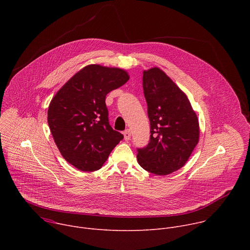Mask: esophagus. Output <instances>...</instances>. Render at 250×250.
I'll list each match as a JSON object with an SVG mask.
<instances>
[{
    "label": "esophagus",
    "instance_id": "34e87169",
    "mask_svg": "<svg viewBox=\"0 0 250 250\" xmlns=\"http://www.w3.org/2000/svg\"><path fill=\"white\" fill-rule=\"evenodd\" d=\"M124 136H125V140H129L130 139V136H131V133H130V130L129 129H125L124 131Z\"/></svg>",
    "mask_w": 250,
    "mask_h": 250
}]
</instances>
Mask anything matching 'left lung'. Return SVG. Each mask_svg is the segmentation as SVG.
Segmentation results:
<instances>
[{
  "instance_id": "8db88e82",
  "label": "left lung",
  "mask_w": 250,
  "mask_h": 250,
  "mask_svg": "<svg viewBox=\"0 0 250 250\" xmlns=\"http://www.w3.org/2000/svg\"><path fill=\"white\" fill-rule=\"evenodd\" d=\"M142 87L147 103L150 138L137 148L145 170L168 175L185 165L199 141V122L187 96L159 68L144 71Z\"/></svg>"
}]
</instances>
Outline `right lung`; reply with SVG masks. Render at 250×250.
<instances>
[{"mask_svg": "<svg viewBox=\"0 0 250 250\" xmlns=\"http://www.w3.org/2000/svg\"><path fill=\"white\" fill-rule=\"evenodd\" d=\"M120 68L84 67L56 93L47 122L63 158L85 172L99 170L124 138L109 123L105 96L127 82Z\"/></svg>", "mask_w": 250, "mask_h": 250, "instance_id": "add662e5", "label": "right lung"}]
</instances>
